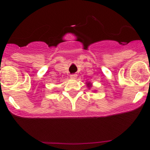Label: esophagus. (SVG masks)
<instances>
[{
	"instance_id": "esophagus-1",
	"label": "esophagus",
	"mask_w": 150,
	"mask_h": 150,
	"mask_svg": "<svg viewBox=\"0 0 150 150\" xmlns=\"http://www.w3.org/2000/svg\"><path fill=\"white\" fill-rule=\"evenodd\" d=\"M77 76H78V75H77L76 74H72V75H70V78L71 79H76Z\"/></svg>"
}]
</instances>
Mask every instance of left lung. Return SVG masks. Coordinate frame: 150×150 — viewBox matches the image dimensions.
Wrapping results in <instances>:
<instances>
[{
  "mask_svg": "<svg viewBox=\"0 0 150 150\" xmlns=\"http://www.w3.org/2000/svg\"><path fill=\"white\" fill-rule=\"evenodd\" d=\"M86 85H87V87L88 88H91L92 87V83L90 82H87L86 83Z\"/></svg>",
  "mask_w": 150,
  "mask_h": 150,
  "instance_id": "8db88e82",
  "label": "left lung"
}]
</instances>
